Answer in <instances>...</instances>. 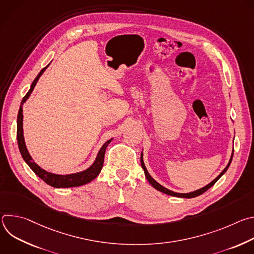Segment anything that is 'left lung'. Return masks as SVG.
Instances as JSON below:
<instances>
[{
    "instance_id": "obj_1",
    "label": "left lung",
    "mask_w": 254,
    "mask_h": 254,
    "mask_svg": "<svg viewBox=\"0 0 254 254\" xmlns=\"http://www.w3.org/2000/svg\"><path fill=\"white\" fill-rule=\"evenodd\" d=\"M233 152L234 151H232V154H231V158H230V160H229V163H228V165L225 167V169L219 174V176L218 177H216L211 183H209L208 185H206L205 187H203V188H201V189H199V190H196V191H194V192H190V193H177V192H174V191H171V190H169V189H167V188H165L164 186H162L161 184H159L156 180H154L153 178H152V176L149 174V172H148V170H147V168H146V166H144V163H143V159H142V153H141V155H140V165H141V168L143 169V172H144V175H146V178L148 179V181L150 182V184L155 188V189H157L158 191H160V192H162V193H164V194H167V195H170V196H174V197H180V198H194V197H197V196H199V195H201V194H203L204 192H206L208 189H210L216 182L217 181H218L220 178H221V176L227 171V169L229 168V166H230V164H231V161H232V158H233Z\"/></svg>"
}]
</instances>
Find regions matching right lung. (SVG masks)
Instances as JSON below:
<instances>
[{
	"label": "right lung",
	"mask_w": 254,
	"mask_h": 254,
	"mask_svg": "<svg viewBox=\"0 0 254 254\" xmlns=\"http://www.w3.org/2000/svg\"><path fill=\"white\" fill-rule=\"evenodd\" d=\"M47 67L48 66L44 67L39 72L37 77H36L34 79V81L32 82L29 91L22 99V102H21V105L19 108V113H18V118H17V140H18L19 150L22 155V158L27 163V165L31 168V170L36 175H37L40 179H42L46 184H48L54 188H70V187L82 186V185H85V184L91 182L92 180H94L99 175V173L102 169V166H103V162H104L105 150L108 146V143L113 140V138L108 139L107 141H105L103 143V146L100 148V150L96 156L95 161L89 168H87L86 170H84L82 172L75 173V174H69V175H57V174H53V173L45 171L44 169H42L41 167H39L34 162V160L30 156V154L26 148V143H25L24 134H23V104L29 98L36 83L38 82L40 76L43 74V72L46 70Z\"/></svg>",
	"instance_id": "right-lung-1"
}]
</instances>
